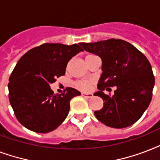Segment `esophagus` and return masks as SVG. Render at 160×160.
Segmentation results:
<instances>
[{
    "label": "esophagus",
    "instance_id": "34e87169",
    "mask_svg": "<svg viewBox=\"0 0 160 160\" xmlns=\"http://www.w3.org/2000/svg\"><path fill=\"white\" fill-rule=\"evenodd\" d=\"M82 95L84 98H90L92 97V93H85V92H82Z\"/></svg>",
    "mask_w": 160,
    "mask_h": 160
}]
</instances>
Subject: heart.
<instances>
[{
    "label": "heart",
    "instance_id": "obj_1",
    "mask_svg": "<svg viewBox=\"0 0 160 160\" xmlns=\"http://www.w3.org/2000/svg\"><path fill=\"white\" fill-rule=\"evenodd\" d=\"M76 86L78 88L86 91L91 88V82L88 81H78L76 82Z\"/></svg>",
    "mask_w": 160,
    "mask_h": 160
}]
</instances>
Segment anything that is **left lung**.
<instances>
[{"label": "left lung", "instance_id": "1", "mask_svg": "<svg viewBox=\"0 0 160 160\" xmlns=\"http://www.w3.org/2000/svg\"><path fill=\"white\" fill-rule=\"evenodd\" d=\"M88 52L102 59V74L95 96L102 98L103 107L94 115L103 124L122 128L133 124L143 115L152 99L154 77L146 57L132 44L121 39L81 42ZM117 89L112 96L105 94L109 86Z\"/></svg>", "mask_w": 160, "mask_h": 160}]
</instances>
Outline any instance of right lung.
Listing matches in <instances>:
<instances>
[{
	"instance_id": "add662e5",
	"label": "right lung",
	"mask_w": 160,
	"mask_h": 160,
	"mask_svg": "<svg viewBox=\"0 0 160 160\" xmlns=\"http://www.w3.org/2000/svg\"><path fill=\"white\" fill-rule=\"evenodd\" d=\"M82 48L78 44L45 43L20 58L9 78V100L17 120L36 133H49L65 120L72 98L81 92L67 88L54 94L50 84L65 74L70 59Z\"/></svg>"
}]
</instances>
